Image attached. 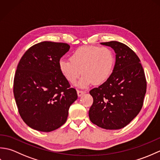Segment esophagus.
I'll return each mask as SVG.
<instances>
[{
	"label": "esophagus",
	"mask_w": 160,
	"mask_h": 160,
	"mask_svg": "<svg viewBox=\"0 0 160 160\" xmlns=\"http://www.w3.org/2000/svg\"><path fill=\"white\" fill-rule=\"evenodd\" d=\"M77 93H78V96H82V95L85 93V91H82V90H78L77 91Z\"/></svg>",
	"instance_id": "34e87169"
}]
</instances>
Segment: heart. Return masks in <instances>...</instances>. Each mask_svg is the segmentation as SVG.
Instances as JSON below:
<instances>
[{
  "label": "heart",
  "instance_id": "heart-1",
  "mask_svg": "<svg viewBox=\"0 0 160 160\" xmlns=\"http://www.w3.org/2000/svg\"><path fill=\"white\" fill-rule=\"evenodd\" d=\"M115 63V55L107 47L85 46L77 49L70 60H61L60 70L64 78L74 84L81 74L79 85L86 87L93 82L101 84L110 78Z\"/></svg>",
  "mask_w": 160,
  "mask_h": 160
}]
</instances>
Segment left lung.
Wrapping results in <instances>:
<instances>
[{"label":"left lung","mask_w":160,"mask_h":160,"mask_svg":"<svg viewBox=\"0 0 160 160\" xmlns=\"http://www.w3.org/2000/svg\"><path fill=\"white\" fill-rule=\"evenodd\" d=\"M101 44L114 49L115 64L106 82L89 91L93 102L89 116L99 127L116 130L126 127L140 113L147 80L140 58L131 48L118 41Z\"/></svg>","instance_id":"left-lung-1"}]
</instances>
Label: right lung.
Listing matches in <instances>:
<instances>
[{
    "mask_svg": "<svg viewBox=\"0 0 160 160\" xmlns=\"http://www.w3.org/2000/svg\"><path fill=\"white\" fill-rule=\"evenodd\" d=\"M69 48L64 42H39L26 51L17 66L16 103L22 120L35 130L50 132L60 127L77 100L76 90L71 88L59 67Z\"/></svg>",
    "mask_w": 160,
    "mask_h": 160,
    "instance_id": "1",
    "label": "right lung"
}]
</instances>
